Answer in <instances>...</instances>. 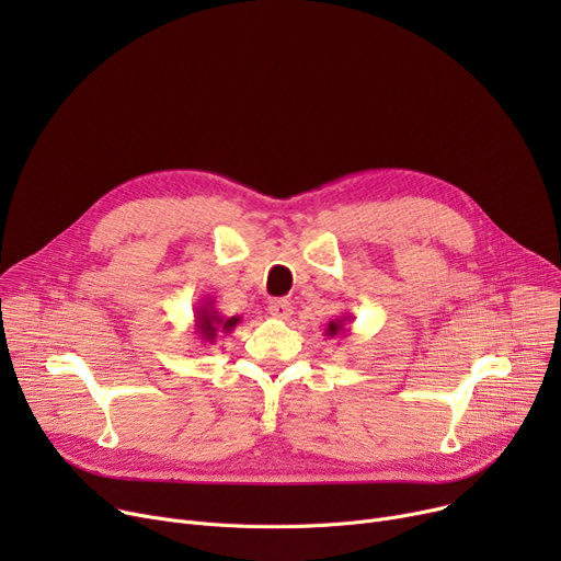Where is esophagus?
I'll list each match as a JSON object with an SVG mask.
<instances>
[{
	"mask_svg": "<svg viewBox=\"0 0 561 561\" xmlns=\"http://www.w3.org/2000/svg\"><path fill=\"white\" fill-rule=\"evenodd\" d=\"M268 313H271L273 318L286 320V318H290V313H293V305H290L288 300H273V302L268 305Z\"/></svg>",
	"mask_w": 561,
	"mask_h": 561,
	"instance_id": "1",
	"label": "esophagus"
}]
</instances>
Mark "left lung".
I'll return each instance as SVG.
<instances>
[{
	"label": "left lung",
	"mask_w": 561,
	"mask_h": 561,
	"mask_svg": "<svg viewBox=\"0 0 561 561\" xmlns=\"http://www.w3.org/2000/svg\"><path fill=\"white\" fill-rule=\"evenodd\" d=\"M352 316H339L334 320H330V325L325 330L328 336H339V334H347V325H350Z\"/></svg>",
	"instance_id": "obj_1"
}]
</instances>
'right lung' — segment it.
Listing matches in <instances>:
<instances>
[{
  "label": "right lung",
  "mask_w": 561,
  "mask_h": 561,
  "mask_svg": "<svg viewBox=\"0 0 561 561\" xmlns=\"http://www.w3.org/2000/svg\"><path fill=\"white\" fill-rule=\"evenodd\" d=\"M241 322V316H231V318H225L216 311L214 307V300L206 298V300H199V307L195 309V334L202 343H214L218 334H229L236 325Z\"/></svg>",
  "instance_id": "right-lung-1"
}]
</instances>
